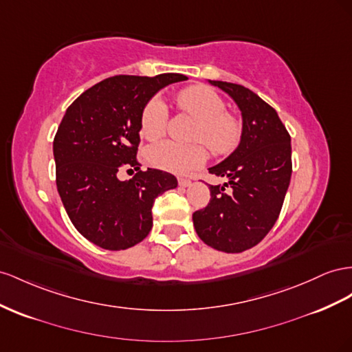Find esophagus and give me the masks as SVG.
Wrapping results in <instances>:
<instances>
[{
    "label": "esophagus",
    "instance_id": "1",
    "mask_svg": "<svg viewBox=\"0 0 352 352\" xmlns=\"http://www.w3.org/2000/svg\"><path fill=\"white\" fill-rule=\"evenodd\" d=\"M177 182H179V186H182V188H186V186L191 185V180L186 179V177H179Z\"/></svg>",
    "mask_w": 352,
    "mask_h": 352
}]
</instances>
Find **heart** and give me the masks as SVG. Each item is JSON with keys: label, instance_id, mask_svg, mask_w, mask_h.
Segmentation results:
<instances>
[{"label": "heart", "instance_id": "b5f03b06", "mask_svg": "<svg viewBox=\"0 0 352 352\" xmlns=\"http://www.w3.org/2000/svg\"><path fill=\"white\" fill-rule=\"evenodd\" d=\"M180 112L197 120L192 130V145L177 144L173 140L160 142L146 153L154 167L170 173L185 175L203 166L207 160V145L214 155H228L240 145L243 138V121L232 112L225 111V102L207 85H189L176 96ZM168 122V108L161 96H153L140 113V131L144 138L157 140L164 136Z\"/></svg>", "mask_w": 352, "mask_h": 352}]
</instances>
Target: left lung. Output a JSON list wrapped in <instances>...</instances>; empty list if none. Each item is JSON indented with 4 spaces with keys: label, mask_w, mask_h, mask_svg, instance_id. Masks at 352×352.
<instances>
[{
    "label": "left lung",
    "mask_w": 352,
    "mask_h": 352,
    "mask_svg": "<svg viewBox=\"0 0 352 352\" xmlns=\"http://www.w3.org/2000/svg\"><path fill=\"white\" fill-rule=\"evenodd\" d=\"M230 94L241 111L243 138L234 153L208 173L228 177L210 185V203L192 214L207 245L241 253L261 243L281 212L292 176L290 135L277 111L244 85L210 81ZM230 185L226 193L224 186Z\"/></svg>",
    "instance_id": "obj_1"
}]
</instances>
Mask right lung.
<instances>
[{
  "instance_id": "1",
  "label": "right lung",
  "mask_w": 352,
  "mask_h": 352,
  "mask_svg": "<svg viewBox=\"0 0 352 352\" xmlns=\"http://www.w3.org/2000/svg\"><path fill=\"white\" fill-rule=\"evenodd\" d=\"M182 74L116 75L85 90L66 109L53 142L56 185L77 231L102 249L126 250L153 228L155 198L177 186L163 170L142 172L136 158L145 103ZM122 166L138 170L121 183Z\"/></svg>"
}]
</instances>
